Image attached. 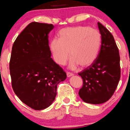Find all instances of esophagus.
<instances>
[{"mask_svg": "<svg viewBox=\"0 0 130 130\" xmlns=\"http://www.w3.org/2000/svg\"><path fill=\"white\" fill-rule=\"evenodd\" d=\"M73 75V74L72 73L70 72H67V76L68 77H71V76H72Z\"/></svg>", "mask_w": 130, "mask_h": 130, "instance_id": "34e87169", "label": "esophagus"}]
</instances>
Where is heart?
Wrapping results in <instances>:
<instances>
[{
    "label": "heart",
    "instance_id": "heart-1",
    "mask_svg": "<svg viewBox=\"0 0 130 130\" xmlns=\"http://www.w3.org/2000/svg\"><path fill=\"white\" fill-rule=\"evenodd\" d=\"M60 38H54L50 43V50L54 61L64 65L72 57L69 67L75 69L79 65L86 67L92 64L98 56L101 35L98 30L85 26L66 28L60 30Z\"/></svg>",
    "mask_w": 130,
    "mask_h": 130
}]
</instances>
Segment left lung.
<instances>
[{"label": "left lung", "mask_w": 130, "mask_h": 130, "mask_svg": "<svg viewBox=\"0 0 130 130\" xmlns=\"http://www.w3.org/2000/svg\"><path fill=\"white\" fill-rule=\"evenodd\" d=\"M101 45L95 62L78 74L83 85L79 92L85 102L101 104L109 100L120 79V57L118 48L111 32L98 22Z\"/></svg>", "instance_id": "left-lung-1"}]
</instances>
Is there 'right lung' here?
<instances>
[{
    "mask_svg": "<svg viewBox=\"0 0 130 130\" xmlns=\"http://www.w3.org/2000/svg\"><path fill=\"white\" fill-rule=\"evenodd\" d=\"M52 24L32 22L12 46L9 70L12 88L20 100L35 110L48 107L54 101L57 85L66 73L51 58L48 34Z\"/></svg>",
    "mask_w": 130,
    "mask_h": 130,
    "instance_id": "1",
    "label": "right lung"
}]
</instances>
